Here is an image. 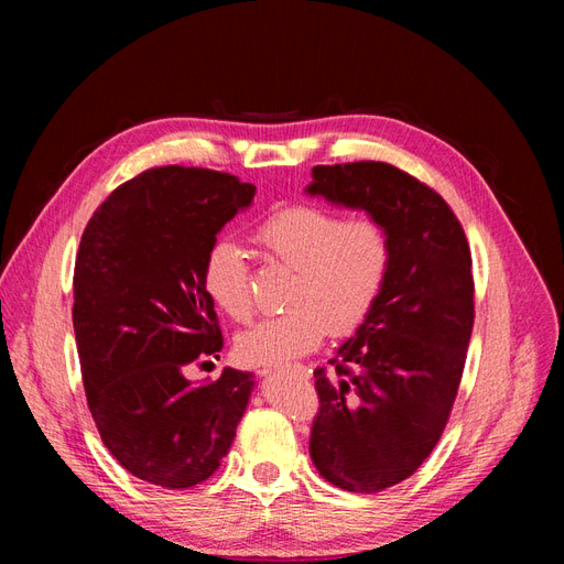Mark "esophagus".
I'll list each match as a JSON object with an SVG mask.
<instances>
[{"instance_id": "obj_1", "label": "esophagus", "mask_w": 564, "mask_h": 564, "mask_svg": "<svg viewBox=\"0 0 564 564\" xmlns=\"http://www.w3.org/2000/svg\"><path fill=\"white\" fill-rule=\"evenodd\" d=\"M275 371H282V367H268V369H261L259 373L261 377H270V373H275ZM299 371H303V367H299Z\"/></svg>"}]
</instances>
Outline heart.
Segmentation results:
<instances>
[{"mask_svg": "<svg viewBox=\"0 0 564 564\" xmlns=\"http://www.w3.org/2000/svg\"><path fill=\"white\" fill-rule=\"evenodd\" d=\"M253 237L296 278L289 284L286 313L237 336L235 352L242 362L278 367L296 360L319 348L329 332H355L377 308L392 261L390 235L379 220H344L334 212L294 204L263 218ZM202 284L218 311L237 322L251 317L249 268L235 242L212 245Z\"/></svg>", "mask_w": 564, "mask_h": 564, "instance_id": "b5f03b06", "label": "heart"}]
</instances>
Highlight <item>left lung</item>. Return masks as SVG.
Segmentation results:
<instances>
[{"label": "left lung", "mask_w": 564, "mask_h": 564, "mask_svg": "<svg viewBox=\"0 0 564 564\" xmlns=\"http://www.w3.org/2000/svg\"><path fill=\"white\" fill-rule=\"evenodd\" d=\"M311 197L365 212L390 235L377 308L315 371L311 458L324 480L373 494L412 475L445 431L473 332L470 249L429 185L386 162L313 166Z\"/></svg>", "instance_id": "left-lung-1"}]
</instances>
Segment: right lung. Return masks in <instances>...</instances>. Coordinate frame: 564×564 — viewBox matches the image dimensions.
Here are the masks:
<instances>
[{
  "label": "right lung",
  "instance_id": "obj_1",
  "mask_svg": "<svg viewBox=\"0 0 564 564\" xmlns=\"http://www.w3.org/2000/svg\"><path fill=\"white\" fill-rule=\"evenodd\" d=\"M253 195L256 185L212 169H148L82 235L73 324L84 390L104 445L143 482L207 480L249 404L251 371L193 383L185 369L224 348L204 256Z\"/></svg>",
  "mask_w": 564,
  "mask_h": 564
}]
</instances>
